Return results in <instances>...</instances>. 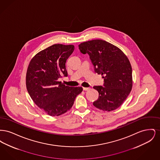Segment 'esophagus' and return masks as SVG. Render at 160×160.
Segmentation results:
<instances>
[{"instance_id":"1","label":"esophagus","mask_w":160,"mask_h":160,"mask_svg":"<svg viewBox=\"0 0 160 160\" xmlns=\"http://www.w3.org/2000/svg\"><path fill=\"white\" fill-rule=\"evenodd\" d=\"M83 91H87L90 90L89 88H83Z\"/></svg>"}]
</instances>
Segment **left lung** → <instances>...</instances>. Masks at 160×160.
Segmentation results:
<instances>
[{"instance_id":"left-lung-1","label":"left lung","mask_w":160,"mask_h":160,"mask_svg":"<svg viewBox=\"0 0 160 160\" xmlns=\"http://www.w3.org/2000/svg\"><path fill=\"white\" fill-rule=\"evenodd\" d=\"M81 53H88L95 72L104 78V86H95L99 93L93 105L103 111L110 112L121 106L132 87V68L122 50L102 39H93L78 45Z\"/></svg>"}]
</instances>
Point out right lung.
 <instances>
[{
	"label": "right lung",
	"instance_id": "obj_1",
	"mask_svg": "<svg viewBox=\"0 0 160 160\" xmlns=\"http://www.w3.org/2000/svg\"><path fill=\"white\" fill-rule=\"evenodd\" d=\"M74 50L73 45L54 44L39 52L28 65L26 84L35 104L52 116L66 113L73 106L82 87H69L59 82L67 77L66 61Z\"/></svg>",
	"mask_w": 160,
	"mask_h": 160
}]
</instances>
